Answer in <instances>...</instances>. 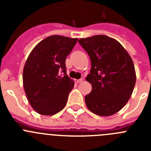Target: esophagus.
Wrapping results in <instances>:
<instances>
[{"label": "esophagus", "instance_id": "34e87169", "mask_svg": "<svg viewBox=\"0 0 151 151\" xmlns=\"http://www.w3.org/2000/svg\"><path fill=\"white\" fill-rule=\"evenodd\" d=\"M82 81H83V79H82V78H80V79H75V82L77 84L80 83V82H82Z\"/></svg>", "mask_w": 151, "mask_h": 151}]
</instances>
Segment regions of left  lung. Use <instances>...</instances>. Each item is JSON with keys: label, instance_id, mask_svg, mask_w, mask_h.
Here are the masks:
<instances>
[{"label": "left lung", "instance_id": "obj_1", "mask_svg": "<svg viewBox=\"0 0 151 151\" xmlns=\"http://www.w3.org/2000/svg\"><path fill=\"white\" fill-rule=\"evenodd\" d=\"M78 43L90 57L86 81L92 90L85 97L92 113L109 116L119 112L132 96L136 82L134 63L119 41L104 35L81 38Z\"/></svg>", "mask_w": 151, "mask_h": 151}]
</instances>
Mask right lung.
Returning <instances> with one entry per match:
<instances>
[{"mask_svg": "<svg viewBox=\"0 0 151 151\" xmlns=\"http://www.w3.org/2000/svg\"><path fill=\"white\" fill-rule=\"evenodd\" d=\"M77 41L57 35L49 36L35 47L26 60L22 74L24 90L32 107L41 115H54L66 106L74 87V81L66 74V59Z\"/></svg>", "mask_w": 151, "mask_h": 151, "instance_id": "add662e5", "label": "right lung"}]
</instances>
